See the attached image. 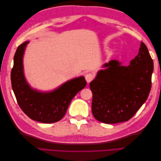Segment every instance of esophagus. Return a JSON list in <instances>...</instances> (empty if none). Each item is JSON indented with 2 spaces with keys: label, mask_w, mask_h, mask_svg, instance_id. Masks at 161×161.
Segmentation results:
<instances>
[{
  "label": "esophagus",
  "mask_w": 161,
  "mask_h": 161,
  "mask_svg": "<svg viewBox=\"0 0 161 161\" xmlns=\"http://www.w3.org/2000/svg\"><path fill=\"white\" fill-rule=\"evenodd\" d=\"M94 78H95V75L92 74V73H87V74L85 75V79L88 83H89L90 82H91L92 80H93Z\"/></svg>",
  "instance_id": "obj_1"
}]
</instances>
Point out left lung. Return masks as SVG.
<instances>
[{
    "label": "left lung",
    "instance_id": "obj_1",
    "mask_svg": "<svg viewBox=\"0 0 161 161\" xmlns=\"http://www.w3.org/2000/svg\"><path fill=\"white\" fill-rule=\"evenodd\" d=\"M91 82L92 112L105 124L127 121L147 101L151 89L153 61L142 42L138 54L128 66L118 60L106 63Z\"/></svg>",
    "mask_w": 161,
    "mask_h": 161
}]
</instances>
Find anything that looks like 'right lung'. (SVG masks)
<instances>
[{
  "label": "right lung",
  "instance_id": "1",
  "mask_svg": "<svg viewBox=\"0 0 161 161\" xmlns=\"http://www.w3.org/2000/svg\"><path fill=\"white\" fill-rule=\"evenodd\" d=\"M25 42L19 46L14 56L11 73L12 89L18 105L29 118L39 122L50 124L60 120L64 116L72 99L86 82L80 76L70 80L51 92H40L31 89L23 73V58L26 46Z\"/></svg>",
  "mask_w": 161,
  "mask_h": 161
}]
</instances>
